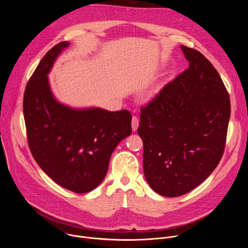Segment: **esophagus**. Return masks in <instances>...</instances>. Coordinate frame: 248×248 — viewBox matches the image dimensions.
<instances>
[{"instance_id": "obj_1", "label": "esophagus", "mask_w": 248, "mask_h": 248, "mask_svg": "<svg viewBox=\"0 0 248 248\" xmlns=\"http://www.w3.org/2000/svg\"><path fill=\"white\" fill-rule=\"evenodd\" d=\"M138 125H139V120L137 119V117L133 116L132 119H131V127H132V130H133V131L137 130Z\"/></svg>"}]
</instances>
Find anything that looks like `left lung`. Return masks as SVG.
<instances>
[{
	"label": "left lung",
	"mask_w": 248,
	"mask_h": 248,
	"mask_svg": "<svg viewBox=\"0 0 248 248\" xmlns=\"http://www.w3.org/2000/svg\"><path fill=\"white\" fill-rule=\"evenodd\" d=\"M186 70L141 108L138 135L143 170L160 195H184L202 184L222 159L231 101L216 68L200 52L181 46Z\"/></svg>",
	"instance_id": "8db88e82"
}]
</instances>
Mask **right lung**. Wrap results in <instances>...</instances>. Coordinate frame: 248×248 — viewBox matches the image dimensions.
Returning a JSON list of instances; mask_svg holds the SVG:
<instances>
[{"mask_svg":"<svg viewBox=\"0 0 248 248\" xmlns=\"http://www.w3.org/2000/svg\"><path fill=\"white\" fill-rule=\"evenodd\" d=\"M69 42L43 57L23 96V115L33 158L56 184L77 193L96 188L107 174L111 155L131 133L127 110L73 109L56 100L48 74Z\"/></svg>","mask_w":248,"mask_h":248,"instance_id":"obj_1","label":"right lung"}]
</instances>
